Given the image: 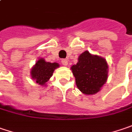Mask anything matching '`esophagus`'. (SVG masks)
Listing matches in <instances>:
<instances>
[{
	"label": "esophagus",
	"instance_id": "1",
	"mask_svg": "<svg viewBox=\"0 0 132 132\" xmlns=\"http://www.w3.org/2000/svg\"><path fill=\"white\" fill-rule=\"evenodd\" d=\"M62 64L63 65H64V66H67L68 65V60L67 59H62Z\"/></svg>",
	"mask_w": 132,
	"mask_h": 132
}]
</instances>
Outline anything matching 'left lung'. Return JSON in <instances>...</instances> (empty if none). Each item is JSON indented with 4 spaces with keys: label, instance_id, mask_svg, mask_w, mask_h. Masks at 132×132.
<instances>
[{
    "label": "left lung",
    "instance_id": "left-lung-1",
    "mask_svg": "<svg viewBox=\"0 0 132 132\" xmlns=\"http://www.w3.org/2000/svg\"><path fill=\"white\" fill-rule=\"evenodd\" d=\"M71 70L77 88L85 94L99 92L108 77V64L105 59L93 56L87 50L79 56L78 62L71 67Z\"/></svg>",
    "mask_w": 132,
    "mask_h": 132
}]
</instances>
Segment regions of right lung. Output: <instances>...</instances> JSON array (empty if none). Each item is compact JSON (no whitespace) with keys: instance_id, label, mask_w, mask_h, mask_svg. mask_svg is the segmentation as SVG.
I'll use <instances>...</instances> for the list:
<instances>
[{"instance_id":"add662e5","label":"right lung","mask_w":132,"mask_h":132,"mask_svg":"<svg viewBox=\"0 0 132 132\" xmlns=\"http://www.w3.org/2000/svg\"><path fill=\"white\" fill-rule=\"evenodd\" d=\"M59 66L58 63L47 62L44 59H40L31 70L32 78L40 85H44L50 79L54 70Z\"/></svg>"}]
</instances>
